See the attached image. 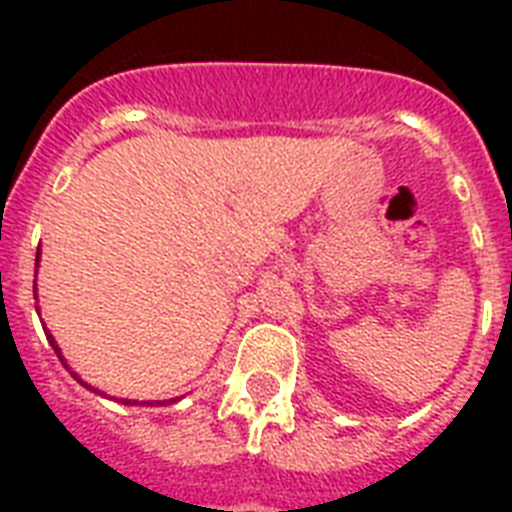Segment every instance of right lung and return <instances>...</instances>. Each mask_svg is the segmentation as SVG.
Listing matches in <instances>:
<instances>
[{
    "label": "right lung",
    "mask_w": 512,
    "mask_h": 512,
    "mask_svg": "<svg viewBox=\"0 0 512 512\" xmlns=\"http://www.w3.org/2000/svg\"><path fill=\"white\" fill-rule=\"evenodd\" d=\"M36 265H39V252H36ZM44 335H47V340H50V345H52V348H55V353H58L60 364L66 366L68 372H71V366H68V361H66V358H63V353H60L58 342H55V337L50 335V329H47V332H44ZM71 377H74V380L82 382L84 388H90L92 393H100L98 388H92V385H87V382H84L82 377H79V374H76V372H71ZM175 401H180V398H170V401H135V398H122V404H127V406H138V404H140V406H143V404H146V406H167V404H175Z\"/></svg>",
    "instance_id": "add662e5"
}]
</instances>
